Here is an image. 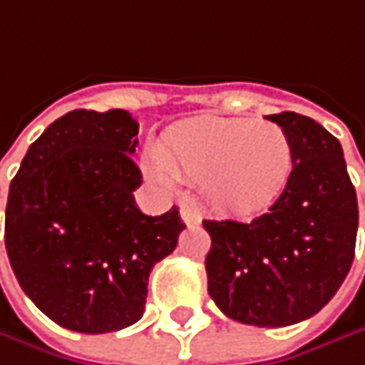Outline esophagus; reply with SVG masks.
I'll return each instance as SVG.
<instances>
[{
	"label": "esophagus",
	"mask_w": 365,
	"mask_h": 365,
	"mask_svg": "<svg viewBox=\"0 0 365 365\" xmlns=\"http://www.w3.org/2000/svg\"><path fill=\"white\" fill-rule=\"evenodd\" d=\"M180 215H182V221L185 223V225H196V223L200 221L198 211H196V209H192L190 205H182V209H180Z\"/></svg>",
	"instance_id": "esophagus-1"
}]
</instances>
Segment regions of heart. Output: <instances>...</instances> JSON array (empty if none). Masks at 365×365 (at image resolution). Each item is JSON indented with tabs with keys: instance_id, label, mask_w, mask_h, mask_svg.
<instances>
[{
	"instance_id": "b5f03b06",
	"label": "heart",
	"mask_w": 365,
	"mask_h": 365,
	"mask_svg": "<svg viewBox=\"0 0 365 365\" xmlns=\"http://www.w3.org/2000/svg\"><path fill=\"white\" fill-rule=\"evenodd\" d=\"M146 171L158 183L202 182L207 198L230 215L272 207L292 171V144L278 123L202 116L169 127Z\"/></svg>"
}]
</instances>
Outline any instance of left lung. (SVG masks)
Listing matches in <instances>:
<instances>
[{
  "instance_id": "1",
  "label": "left lung",
  "mask_w": 365,
  "mask_h": 365,
  "mask_svg": "<svg viewBox=\"0 0 365 365\" xmlns=\"http://www.w3.org/2000/svg\"><path fill=\"white\" fill-rule=\"evenodd\" d=\"M292 144L280 198L249 223L202 221L211 234L209 294L232 319L282 328L315 315L347 278L357 236V196L341 142L314 118L267 116Z\"/></svg>"
}]
</instances>
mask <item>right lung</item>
Here are the masks:
<instances>
[{"label":"right lung","mask_w":365,"mask_h":365,"mask_svg":"<svg viewBox=\"0 0 365 365\" xmlns=\"http://www.w3.org/2000/svg\"><path fill=\"white\" fill-rule=\"evenodd\" d=\"M127 110H73L31 144L10 183L6 250L24 294L62 328L104 334L135 324L152 267L185 227L173 207L144 215Z\"/></svg>","instance_id":"right-lung-1"}]
</instances>
